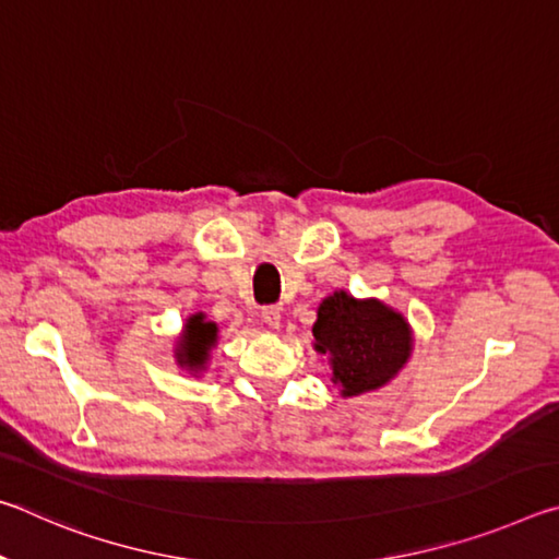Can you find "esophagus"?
<instances>
[{
	"mask_svg": "<svg viewBox=\"0 0 559 559\" xmlns=\"http://www.w3.org/2000/svg\"><path fill=\"white\" fill-rule=\"evenodd\" d=\"M261 318L269 328H278L281 325V308L278 306H263Z\"/></svg>",
	"mask_w": 559,
	"mask_h": 559,
	"instance_id": "esophagus-1",
	"label": "esophagus"
}]
</instances>
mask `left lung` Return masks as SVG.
Returning <instances> with one entry per match:
<instances>
[{"label": "left lung", "instance_id": "obj_1", "mask_svg": "<svg viewBox=\"0 0 559 559\" xmlns=\"http://www.w3.org/2000/svg\"><path fill=\"white\" fill-rule=\"evenodd\" d=\"M313 337L318 353L330 355L333 382L345 396L390 382L412 349L409 325L400 313L380 300H355L343 290L320 302Z\"/></svg>", "mask_w": 559, "mask_h": 559}]
</instances>
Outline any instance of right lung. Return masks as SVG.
Masks as SVG:
<instances>
[{
  "instance_id": "obj_1",
  "label": "right lung",
  "mask_w": 559,
  "mask_h": 559,
  "mask_svg": "<svg viewBox=\"0 0 559 559\" xmlns=\"http://www.w3.org/2000/svg\"><path fill=\"white\" fill-rule=\"evenodd\" d=\"M216 340V325L204 323V316L189 318L187 323V335L182 340V349H179V359L187 362L189 367L204 365L206 349L214 345Z\"/></svg>"
}]
</instances>
